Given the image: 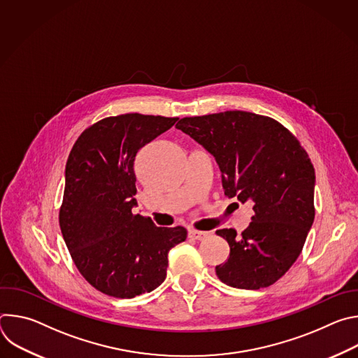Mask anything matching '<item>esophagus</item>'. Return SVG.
I'll return each mask as SVG.
<instances>
[{"instance_id":"34e87169","label":"esophagus","mask_w":358,"mask_h":358,"mask_svg":"<svg viewBox=\"0 0 358 358\" xmlns=\"http://www.w3.org/2000/svg\"><path fill=\"white\" fill-rule=\"evenodd\" d=\"M188 236L191 239H195V241H202L206 239L208 236V232H202V231H195V229H189L188 231Z\"/></svg>"}]
</instances>
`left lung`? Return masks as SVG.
Instances as JSON below:
<instances>
[{
    "instance_id": "obj_1",
    "label": "left lung",
    "mask_w": 358,
    "mask_h": 358,
    "mask_svg": "<svg viewBox=\"0 0 358 358\" xmlns=\"http://www.w3.org/2000/svg\"><path fill=\"white\" fill-rule=\"evenodd\" d=\"M215 159L228 198L253 202L238 235L218 229L229 258L215 268L228 286L257 290L296 262L315 221V167L299 140L271 117L242 110L184 117L177 126Z\"/></svg>"
}]
</instances>
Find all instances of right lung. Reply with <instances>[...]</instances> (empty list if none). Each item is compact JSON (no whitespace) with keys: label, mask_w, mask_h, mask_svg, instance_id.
<instances>
[{"label":"right lung","mask_w":358,"mask_h":358,"mask_svg":"<svg viewBox=\"0 0 358 358\" xmlns=\"http://www.w3.org/2000/svg\"><path fill=\"white\" fill-rule=\"evenodd\" d=\"M177 120L138 113L106 117L71 150L59 225L76 268L101 293L131 299L155 290L166 279L170 249L187 238L182 227H156L131 213L136 155Z\"/></svg>","instance_id":"add662e5"}]
</instances>
